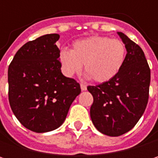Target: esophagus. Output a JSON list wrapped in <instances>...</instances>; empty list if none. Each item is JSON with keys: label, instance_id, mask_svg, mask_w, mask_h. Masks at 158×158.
Wrapping results in <instances>:
<instances>
[{"label": "esophagus", "instance_id": "obj_1", "mask_svg": "<svg viewBox=\"0 0 158 158\" xmlns=\"http://www.w3.org/2000/svg\"><path fill=\"white\" fill-rule=\"evenodd\" d=\"M80 88H81V90H86L87 89V85L84 84V83H81L80 84Z\"/></svg>", "mask_w": 158, "mask_h": 158}]
</instances>
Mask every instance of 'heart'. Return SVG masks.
I'll return each mask as SVG.
<instances>
[{"label": "heart", "instance_id": "b5f03b06", "mask_svg": "<svg viewBox=\"0 0 158 158\" xmlns=\"http://www.w3.org/2000/svg\"><path fill=\"white\" fill-rule=\"evenodd\" d=\"M126 46L119 39L92 35L72 44L70 51L62 50L59 60L65 73L72 76L80 72L82 65L92 80L102 83L113 79L122 69Z\"/></svg>", "mask_w": 158, "mask_h": 158}]
</instances>
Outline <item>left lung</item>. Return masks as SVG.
Listing matches in <instances>:
<instances>
[{"label":"left lung","instance_id":"left-lung-1","mask_svg":"<svg viewBox=\"0 0 158 158\" xmlns=\"http://www.w3.org/2000/svg\"><path fill=\"white\" fill-rule=\"evenodd\" d=\"M118 35L126 46V57L120 72L109 81L88 86L93 96L90 118L101 133L119 136L137 123L149 98L150 68L143 51L124 34Z\"/></svg>","mask_w":158,"mask_h":158}]
</instances>
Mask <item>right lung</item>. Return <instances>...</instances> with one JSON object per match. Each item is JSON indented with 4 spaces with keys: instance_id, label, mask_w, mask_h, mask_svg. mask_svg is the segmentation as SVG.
I'll list each match as a JSON object with an SVG mask.
<instances>
[{
    "instance_id": "add662e5",
    "label": "right lung",
    "mask_w": 158,
    "mask_h": 158,
    "mask_svg": "<svg viewBox=\"0 0 158 158\" xmlns=\"http://www.w3.org/2000/svg\"><path fill=\"white\" fill-rule=\"evenodd\" d=\"M59 35L49 34L24 44L8 69L9 102L18 121L35 133L58 128L81 91L61 73Z\"/></svg>"
}]
</instances>
